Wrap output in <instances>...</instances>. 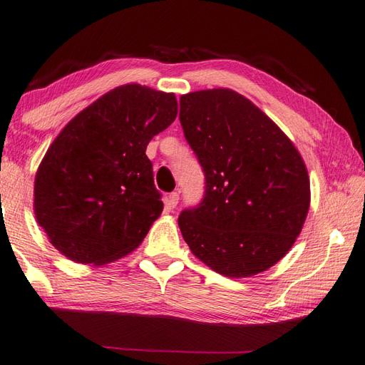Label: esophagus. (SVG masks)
Returning a JSON list of instances; mask_svg holds the SVG:
<instances>
[{
	"mask_svg": "<svg viewBox=\"0 0 365 365\" xmlns=\"http://www.w3.org/2000/svg\"><path fill=\"white\" fill-rule=\"evenodd\" d=\"M178 200H180V193H178V192L170 193L168 197H165V206H167V210H175L176 205H178Z\"/></svg>",
	"mask_w": 365,
	"mask_h": 365,
	"instance_id": "1",
	"label": "esophagus"
}]
</instances>
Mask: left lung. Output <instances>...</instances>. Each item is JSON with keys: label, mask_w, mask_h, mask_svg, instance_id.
Segmentation results:
<instances>
[{"label": "left lung", "mask_w": 365, "mask_h": 365, "mask_svg": "<svg viewBox=\"0 0 365 365\" xmlns=\"http://www.w3.org/2000/svg\"><path fill=\"white\" fill-rule=\"evenodd\" d=\"M180 121L206 176L203 202L178 225L200 262L225 277L269 269L293 247L310 206V180L285 132L242 94H182Z\"/></svg>", "instance_id": "obj_1"}]
</instances>
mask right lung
Listing matches in <instances>:
<instances>
[{"label": "right lung", "mask_w": 365, "mask_h": 365, "mask_svg": "<svg viewBox=\"0 0 365 365\" xmlns=\"http://www.w3.org/2000/svg\"><path fill=\"white\" fill-rule=\"evenodd\" d=\"M176 115L173 93L129 83L64 125L36 172L33 206L59 254L102 266L138 247L163 210L146 146Z\"/></svg>", "instance_id": "1"}]
</instances>
